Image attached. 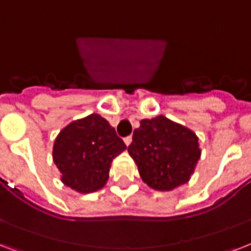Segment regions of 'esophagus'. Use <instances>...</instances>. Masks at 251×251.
Instances as JSON below:
<instances>
[{"instance_id": "34e87169", "label": "esophagus", "mask_w": 251, "mask_h": 251, "mask_svg": "<svg viewBox=\"0 0 251 251\" xmlns=\"http://www.w3.org/2000/svg\"><path fill=\"white\" fill-rule=\"evenodd\" d=\"M124 143H126V145H127V147H129V145H131V143H132V137H131V136H128V137H126V139H124Z\"/></svg>"}]
</instances>
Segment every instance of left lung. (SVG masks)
I'll list each match as a JSON object with an SVG mask.
<instances>
[{"label":"left lung","mask_w":251,"mask_h":251,"mask_svg":"<svg viewBox=\"0 0 251 251\" xmlns=\"http://www.w3.org/2000/svg\"><path fill=\"white\" fill-rule=\"evenodd\" d=\"M128 153L144 183L157 191H172L190 180L201 149L195 132L158 115L140 122Z\"/></svg>","instance_id":"1"}]
</instances>
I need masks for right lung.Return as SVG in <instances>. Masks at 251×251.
<instances>
[{
    "label": "right lung",
    "instance_id": "add662e5",
    "mask_svg": "<svg viewBox=\"0 0 251 251\" xmlns=\"http://www.w3.org/2000/svg\"><path fill=\"white\" fill-rule=\"evenodd\" d=\"M115 128L98 114L73 120L57 135L52 158L67 187L89 194L104 187L112 160L126 151Z\"/></svg>",
    "mask_w": 251,
    "mask_h": 251
}]
</instances>
